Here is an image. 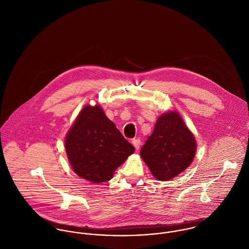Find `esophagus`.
I'll list each match as a JSON object with an SVG mask.
<instances>
[{"mask_svg":"<svg viewBox=\"0 0 249 249\" xmlns=\"http://www.w3.org/2000/svg\"><path fill=\"white\" fill-rule=\"evenodd\" d=\"M132 144L134 145V147H135L136 149H139V147H140V145H141V140H140V139H133V140H132Z\"/></svg>","mask_w":249,"mask_h":249,"instance_id":"1","label":"esophagus"}]
</instances>
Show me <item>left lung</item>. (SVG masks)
<instances>
[{
    "label": "left lung",
    "mask_w": 249,
    "mask_h": 249,
    "mask_svg": "<svg viewBox=\"0 0 249 249\" xmlns=\"http://www.w3.org/2000/svg\"><path fill=\"white\" fill-rule=\"evenodd\" d=\"M196 152V141L193 132L178 112L170 111L156 120L140 155L154 178L169 181L192 164Z\"/></svg>",
    "instance_id": "8db88e82"
}]
</instances>
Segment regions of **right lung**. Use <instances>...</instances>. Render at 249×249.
I'll return each mask as SVG.
<instances>
[{"label":"right lung","instance_id":"obj_1","mask_svg":"<svg viewBox=\"0 0 249 249\" xmlns=\"http://www.w3.org/2000/svg\"><path fill=\"white\" fill-rule=\"evenodd\" d=\"M65 149L72 171L93 184L109 181L135 150L99 105L81 109L66 134Z\"/></svg>","mask_w":249,"mask_h":249}]
</instances>
